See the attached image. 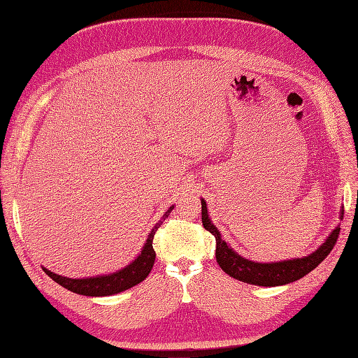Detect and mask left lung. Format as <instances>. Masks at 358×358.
I'll list each match as a JSON object with an SVG mask.
<instances>
[{
  "label": "left lung",
  "instance_id": "8db88e82",
  "mask_svg": "<svg viewBox=\"0 0 358 358\" xmlns=\"http://www.w3.org/2000/svg\"><path fill=\"white\" fill-rule=\"evenodd\" d=\"M342 215H343V210L341 213V218ZM201 222L204 229L215 236L216 262H218L220 267L224 270V272L234 279L242 280V282L259 285V287L285 285L289 282H294V280L308 275L330 254L341 233L339 227H336L333 233L329 236V239L324 242L315 252L305 258H294V259H288V262L263 264V263L249 262V259L242 258L224 242L221 233L216 230V227L209 220L208 208H206L204 200H201Z\"/></svg>",
  "mask_w": 358,
  "mask_h": 358
}]
</instances>
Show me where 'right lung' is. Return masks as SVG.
<instances>
[{
    "label": "right lung",
    "mask_w": 358,
    "mask_h": 358,
    "mask_svg": "<svg viewBox=\"0 0 358 358\" xmlns=\"http://www.w3.org/2000/svg\"><path fill=\"white\" fill-rule=\"evenodd\" d=\"M173 209L171 208L162 215V218L154 225L152 231L149 233L148 241L142 249V252L134 259L131 264H128L119 272H115L112 275H103V276H96V278H86V279H71L66 276H59L57 273H52L50 270L45 268V272L48 276H50L57 284L61 287L67 288L76 294H82V296H92V297H100V296H112L117 294V292L125 291L128 288H131L137 284L142 282L148 278V275L152 270V266L155 263V251H154V236L157 230L161 227V224L169 218V215Z\"/></svg>",
    "instance_id": "1"
}]
</instances>
